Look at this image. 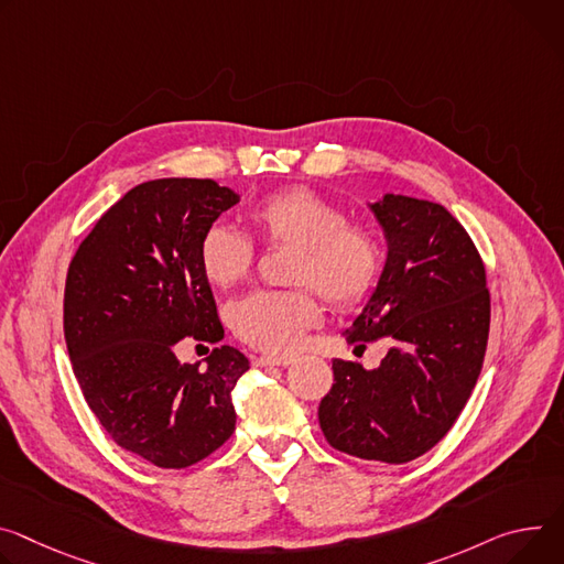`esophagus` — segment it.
Here are the masks:
<instances>
[{
  "mask_svg": "<svg viewBox=\"0 0 564 564\" xmlns=\"http://www.w3.org/2000/svg\"><path fill=\"white\" fill-rule=\"evenodd\" d=\"M253 367H288L292 365V357H268V355H259L251 357Z\"/></svg>",
  "mask_w": 564,
  "mask_h": 564,
  "instance_id": "esophagus-1",
  "label": "esophagus"
}]
</instances>
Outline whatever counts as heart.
Returning a JSON list of instances; mask_svg holds the SVG:
<instances>
[{"label":"heart","mask_w":564,"mask_h":564,"mask_svg":"<svg viewBox=\"0 0 564 564\" xmlns=\"http://www.w3.org/2000/svg\"><path fill=\"white\" fill-rule=\"evenodd\" d=\"M249 223L263 245L292 247L288 281L299 285L256 290L231 305L229 324L251 348L288 355L301 346L322 319L311 288L337 311L355 308L373 292L382 270L378 238L367 227L346 223V214L328 197L305 186L283 188L256 202ZM253 259V240L225 223H214L199 238V270L216 288L242 281Z\"/></svg>","instance_id":"obj_1"}]
</instances>
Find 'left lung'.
I'll return each mask as SVG.
<instances>
[{"mask_svg":"<svg viewBox=\"0 0 564 564\" xmlns=\"http://www.w3.org/2000/svg\"><path fill=\"white\" fill-rule=\"evenodd\" d=\"M371 212L389 242L387 265L344 335L357 348L384 339L389 350L373 371L333 362L319 425L344 454L406 464L449 432L477 384L490 292L473 238L441 204L389 193Z\"/></svg>","mask_w":564,"mask_h":564,"instance_id":"obj_1","label":"left lung"}]
</instances>
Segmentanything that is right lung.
Segmentation results:
<instances>
[{"mask_svg": "<svg viewBox=\"0 0 564 564\" xmlns=\"http://www.w3.org/2000/svg\"><path fill=\"white\" fill-rule=\"evenodd\" d=\"M238 195L169 177L128 191L76 249L65 281V341L80 391L112 441L148 464L188 468L236 427L231 389L249 369L234 346L182 365L184 337L225 330L197 261L202 234Z\"/></svg>", "mask_w": 564, "mask_h": 564, "instance_id": "add662e5", "label": "right lung"}]
</instances>
